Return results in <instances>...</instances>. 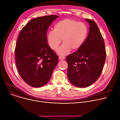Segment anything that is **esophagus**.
Listing matches in <instances>:
<instances>
[{
    "label": "esophagus",
    "instance_id": "34e87169",
    "mask_svg": "<svg viewBox=\"0 0 120 120\" xmlns=\"http://www.w3.org/2000/svg\"><path fill=\"white\" fill-rule=\"evenodd\" d=\"M65 57L64 56H59L58 57V58L60 60H64L65 59Z\"/></svg>",
    "mask_w": 120,
    "mask_h": 120
}]
</instances>
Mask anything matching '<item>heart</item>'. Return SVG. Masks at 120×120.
I'll return each instance as SVG.
<instances>
[{
    "instance_id": "obj_1",
    "label": "heart",
    "mask_w": 120,
    "mask_h": 120,
    "mask_svg": "<svg viewBox=\"0 0 120 120\" xmlns=\"http://www.w3.org/2000/svg\"><path fill=\"white\" fill-rule=\"evenodd\" d=\"M88 35V28L83 23L71 19H65L57 23L54 30L48 32L47 40L50 47L56 50L62 42L64 44L58 49L60 55H66L71 50L76 51L81 48Z\"/></svg>"
}]
</instances>
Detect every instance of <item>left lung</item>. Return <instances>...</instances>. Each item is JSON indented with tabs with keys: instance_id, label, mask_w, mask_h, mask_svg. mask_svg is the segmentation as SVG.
Wrapping results in <instances>:
<instances>
[{
	"instance_id": "left-lung-1",
	"label": "left lung",
	"mask_w": 120,
	"mask_h": 120,
	"mask_svg": "<svg viewBox=\"0 0 120 120\" xmlns=\"http://www.w3.org/2000/svg\"><path fill=\"white\" fill-rule=\"evenodd\" d=\"M84 19L90 26L88 36L80 49L66 58L68 78L73 85L80 88L90 86L98 79L106 55L98 26L93 20Z\"/></svg>"
}]
</instances>
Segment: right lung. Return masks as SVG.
Here are the masks:
<instances>
[{
  "instance_id": "obj_1",
  "label": "right lung",
  "mask_w": 120,
  "mask_h": 120,
  "mask_svg": "<svg viewBox=\"0 0 120 120\" xmlns=\"http://www.w3.org/2000/svg\"><path fill=\"white\" fill-rule=\"evenodd\" d=\"M56 15L38 17L21 29L15 49L17 69L22 79L34 87L50 80L58 64V56L47 44L46 33Z\"/></svg>"
}]
</instances>
